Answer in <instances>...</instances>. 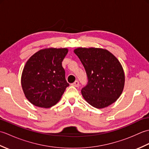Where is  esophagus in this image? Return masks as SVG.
I'll return each mask as SVG.
<instances>
[{
    "label": "esophagus",
    "mask_w": 149,
    "mask_h": 149,
    "mask_svg": "<svg viewBox=\"0 0 149 149\" xmlns=\"http://www.w3.org/2000/svg\"><path fill=\"white\" fill-rule=\"evenodd\" d=\"M72 85L75 87H79V83L78 81H75L74 83L72 84Z\"/></svg>",
    "instance_id": "esophagus-1"
}]
</instances>
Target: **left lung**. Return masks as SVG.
<instances>
[{"mask_svg": "<svg viewBox=\"0 0 149 149\" xmlns=\"http://www.w3.org/2000/svg\"><path fill=\"white\" fill-rule=\"evenodd\" d=\"M74 52L88 76V84L81 90L86 102L98 109L116 102L125 84L124 72L118 59L107 50L100 48L79 47Z\"/></svg>", "mask_w": 149, "mask_h": 149, "instance_id": "8db88e82", "label": "left lung"}]
</instances>
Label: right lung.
Masks as SVG:
<instances>
[{"label": "right lung", "mask_w": 149, "mask_h": 149, "mask_svg": "<svg viewBox=\"0 0 149 149\" xmlns=\"http://www.w3.org/2000/svg\"><path fill=\"white\" fill-rule=\"evenodd\" d=\"M68 52L66 48H47L27 60L22 74L21 84L25 96L33 105L49 108L61 99L69 86L62 66Z\"/></svg>", "instance_id": "obj_1"}]
</instances>
